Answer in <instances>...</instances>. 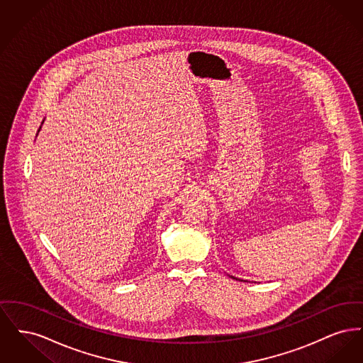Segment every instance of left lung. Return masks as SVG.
I'll return each mask as SVG.
<instances>
[{
	"label": "left lung",
	"instance_id": "8db88e82",
	"mask_svg": "<svg viewBox=\"0 0 363 363\" xmlns=\"http://www.w3.org/2000/svg\"><path fill=\"white\" fill-rule=\"evenodd\" d=\"M234 279H235V277H234Z\"/></svg>",
	"mask_w": 363,
	"mask_h": 363
}]
</instances>
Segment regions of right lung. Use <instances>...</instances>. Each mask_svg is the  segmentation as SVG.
I'll list each match as a JSON object with an SVG mask.
<instances>
[{"mask_svg": "<svg viewBox=\"0 0 363 363\" xmlns=\"http://www.w3.org/2000/svg\"><path fill=\"white\" fill-rule=\"evenodd\" d=\"M39 129H40V128H39ZM38 132H39V130H38Z\"/></svg>", "mask_w": 363, "mask_h": 363, "instance_id": "right-lung-1", "label": "right lung"}]
</instances>
